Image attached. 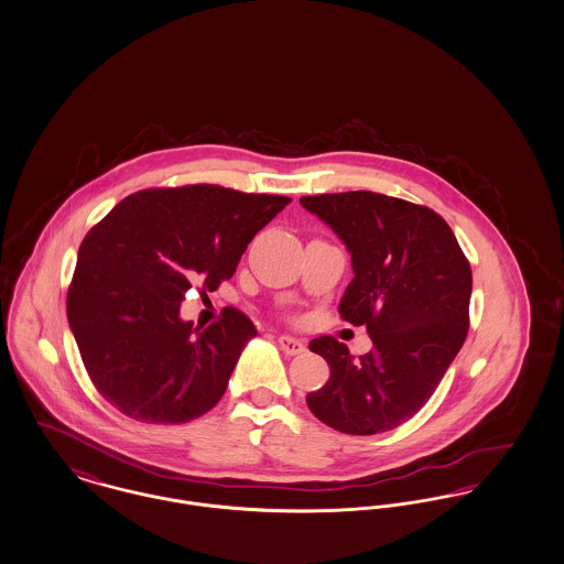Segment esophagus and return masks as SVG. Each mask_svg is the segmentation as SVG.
Here are the masks:
<instances>
[{
	"mask_svg": "<svg viewBox=\"0 0 564 564\" xmlns=\"http://www.w3.org/2000/svg\"><path fill=\"white\" fill-rule=\"evenodd\" d=\"M278 346L282 348L284 355L289 356L301 355L305 350V344L301 339H296V337H291V335H280L278 337Z\"/></svg>",
	"mask_w": 564,
	"mask_h": 564,
	"instance_id": "obj_1",
	"label": "esophagus"
}]
</instances>
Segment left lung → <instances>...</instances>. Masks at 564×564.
Returning <instances> with one entry per match:
<instances>
[{"label":"left lung","mask_w":564,"mask_h":564,"mask_svg":"<svg viewBox=\"0 0 564 564\" xmlns=\"http://www.w3.org/2000/svg\"><path fill=\"white\" fill-rule=\"evenodd\" d=\"M346 243L355 278L344 321L367 326L373 350L350 355L330 335L310 341L330 378L307 408L348 435L384 433L431 399L469 330L471 265L444 218L371 191L301 197Z\"/></svg>","instance_id":"8db88e82"}]
</instances>
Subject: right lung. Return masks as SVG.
Listing matches in <instances>:
<instances>
[{
  "label": "right lung",
  "mask_w": 564,
  "mask_h": 564,
  "mask_svg": "<svg viewBox=\"0 0 564 564\" xmlns=\"http://www.w3.org/2000/svg\"><path fill=\"white\" fill-rule=\"evenodd\" d=\"M289 202L216 184L149 188L90 229L67 321L90 382L112 408L140 422L182 424L220 401L257 328L236 307L195 328L180 318V303L193 284L216 291L229 280Z\"/></svg>",
  "instance_id": "1"
}]
</instances>
